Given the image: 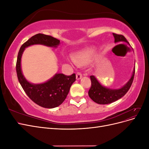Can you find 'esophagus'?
Wrapping results in <instances>:
<instances>
[{
	"label": "esophagus",
	"instance_id": "obj_1",
	"mask_svg": "<svg viewBox=\"0 0 149 149\" xmlns=\"http://www.w3.org/2000/svg\"><path fill=\"white\" fill-rule=\"evenodd\" d=\"M81 77H82L81 73H80V72H78V73H76V79H79L81 78Z\"/></svg>",
	"mask_w": 149,
	"mask_h": 149
}]
</instances>
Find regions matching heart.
Instances as JSON below:
<instances>
[{
    "mask_svg": "<svg viewBox=\"0 0 149 149\" xmlns=\"http://www.w3.org/2000/svg\"><path fill=\"white\" fill-rule=\"evenodd\" d=\"M94 56V53L91 49L84 51L79 53L74 59V62L77 64H85L91 61Z\"/></svg>",
    "mask_w": 149,
    "mask_h": 149,
    "instance_id": "obj_1",
    "label": "heart"
}]
</instances>
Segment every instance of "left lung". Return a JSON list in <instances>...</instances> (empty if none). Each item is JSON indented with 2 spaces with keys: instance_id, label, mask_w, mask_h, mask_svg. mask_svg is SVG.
<instances>
[{
  "instance_id": "obj_1",
  "label": "left lung",
  "mask_w": 149,
  "mask_h": 149,
  "mask_svg": "<svg viewBox=\"0 0 149 149\" xmlns=\"http://www.w3.org/2000/svg\"><path fill=\"white\" fill-rule=\"evenodd\" d=\"M114 37V42H125L128 44L129 42L124 36L113 33ZM135 74V68L131 78L123 88L118 89H112L107 88L102 86L94 76H90L91 81V86L88 91V95L91 100L100 104H107L113 102L120 98L123 97L127 93L132 84Z\"/></svg>"
}]
</instances>
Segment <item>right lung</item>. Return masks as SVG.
Wrapping results in <instances>:
<instances>
[{
  "instance_id": "1",
  "label": "right lung",
  "mask_w": 149,
  "mask_h": 149,
  "mask_svg": "<svg viewBox=\"0 0 149 149\" xmlns=\"http://www.w3.org/2000/svg\"><path fill=\"white\" fill-rule=\"evenodd\" d=\"M60 42L59 40L52 36L38 33L22 45L18 53L16 71L19 81L30 100L45 108H54L61 104L70 91L71 86L76 81V74L73 73L70 76H66L58 73L46 83L31 84L26 80L22 73L21 57L25 48L32 45L41 44L48 47H56Z\"/></svg>"
}]
</instances>
